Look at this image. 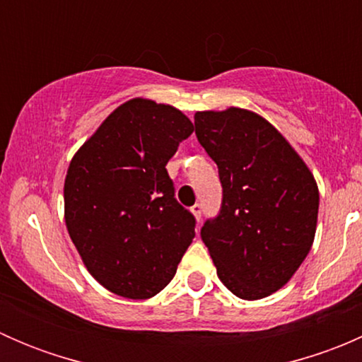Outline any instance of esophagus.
<instances>
[{
  "mask_svg": "<svg viewBox=\"0 0 362 362\" xmlns=\"http://www.w3.org/2000/svg\"><path fill=\"white\" fill-rule=\"evenodd\" d=\"M191 211L192 214H194V217H196V221H202V217H203V204L202 203H196L194 206L191 208Z\"/></svg>",
  "mask_w": 362,
  "mask_h": 362,
  "instance_id": "obj_1",
  "label": "esophagus"
}]
</instances>
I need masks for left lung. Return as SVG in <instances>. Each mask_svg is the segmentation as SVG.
<instances>
[{"mask_svg":"<svg viewBox=\"0 0 362 362\" xmlns=\"http://www.w3.org/2000/svg\"><path fill=\"white\" fill-rule=\"evenodd\" d=\"M196 136L218 168L222 203L202 228L233 294L261 299L286 286L312 249L319 189L289 141L243 108L198 112Z\"/></svg>","mask_w":362,"mask_h":362,"instance_id":"left-lung-1","label":"left lung"}]
</instances>
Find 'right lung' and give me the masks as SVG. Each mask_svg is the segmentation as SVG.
Returning a JSON list of instances; mask_svg holds the SVG:
<instances>
[{
  "instance_id": "obj_1",
  "label": "right lung",
  "mask_w": 362,
  "mask_h": 362,
  "mask_svg": "<svg viewBox=\"0 0 362 362\" xmlns=\"http://www.w3.org/2000/svg\"><path fill=\"white\" fill-rule=\"evenodd\" d=\"M194 131L170 105L126 101L69 163L64 218L83 264L103 287L129 299L156 296L177 273L196 218L175 198L166 171Z\"/></svg>"
}]
</instances>
